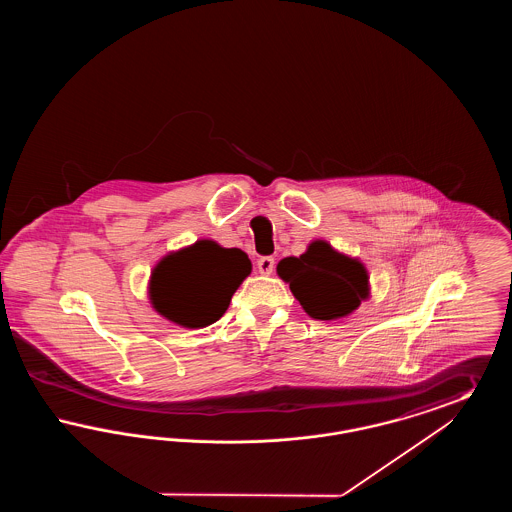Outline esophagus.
Here are the masks:
<instances>
[{"mask_svg":"<svg viewBox=\"0 0 512 512\" xmlns=\"http://www.w3.org/2000/svg\"><path fill=\"white\" fill-rule=\"evenodd\" d=\"M274 257H261L259 261H257V268H259V272L261 274H272V270H274Z\"/></svg>","mask_w":512,"mask_h":512,"instance_id":"1","label":"esophagus"}]
</instances>
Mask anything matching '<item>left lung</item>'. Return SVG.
<instances>
[{
	"label": "left lung",
	"mask_w": 512,
	"mask_h": 512,
	"mask_svg": "<svg viewBox=\"0 0 512 512\" xmlns=\"http://www.w3.org/2000/svg\"><path fill=\"white\" fill-rule=\"evenodd\" d=\"M276 270L307 315L318 320L345 317L368 297L365 267L320 240L303 255L282 259Z\"/></svg>",
	"instance_id": "1"
}]
</instances>
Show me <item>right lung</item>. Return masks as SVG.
<instances>
[{"mask_svg":"<svg viewBox=\"0 0 512 512\" xmlns=\"http://www.w3.org/2000/svg\"><path fill=\"white\" fill-rule=\"evenodd\" d=\"M251 261L242 249H224L203 240L165 257L151 276L153 307L186 328L217 322L245 276Z\"/></svg>","mask_w":512,"mask_h":512,"instance_id":"obj_1","label":"right lung"}]
</instances>
